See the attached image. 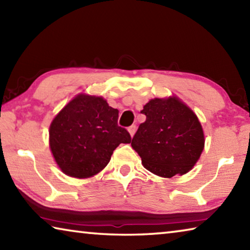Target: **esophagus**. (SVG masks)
Returning <instances> with one entry per match:
<instances>
[{"mask_svg": "<svg viewBox=\"0 0 250 250\" xmlns=\"http://www.w3.org/2000/svg\"><path fill=\"white\" fill-rule=\"evenodd\" d=\"M135 129H137V126H135L134 125H131V126H129L128 131H129V133H130L131 137H133V135H134V133H135Z\"/></svg>", "mask_w": 250, "mask_h": 250, "instance_id": "obj_1", "label": "esophagus"}]
</instances>
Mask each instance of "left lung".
<instances>
[{
	"instance_id": "left-lung-1",
	"label": "left lung",
	"mask_w": 250,
	"mask_h": 250,
	"mask_svg": "<svg viewBox=\"0 0 250 250\" xmlns=\"http://www.w3.org/2000/svg\"><path fill=\"white\" fill-rule=\"evenodd\" d=\"M146 121L131 141L142 166L153 174L170 179L189 172L205 146L203 126L195 112L179 97L154 98L143 105Z\"/></svg>"
}]
</instances>
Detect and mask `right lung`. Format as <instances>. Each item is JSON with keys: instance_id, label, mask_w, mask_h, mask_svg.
<instances>
[{"instance_id": "right-lung-1", "label": "right lung", "mask_w": 250, "mask_h": 250, "mask_svg": "<svg viewBox=\"0 0 250 250\" xmlns=\"http://www.w3.org/2000/svg\"><path fill=\"white\" fill-rule=\"evenodd\" d=\"M119 110L101 96H75L49 125V149L57 167L75 179H89L109 163L120 143H130L128 131L118 125Z\"/></svg>"}]
</instances>
